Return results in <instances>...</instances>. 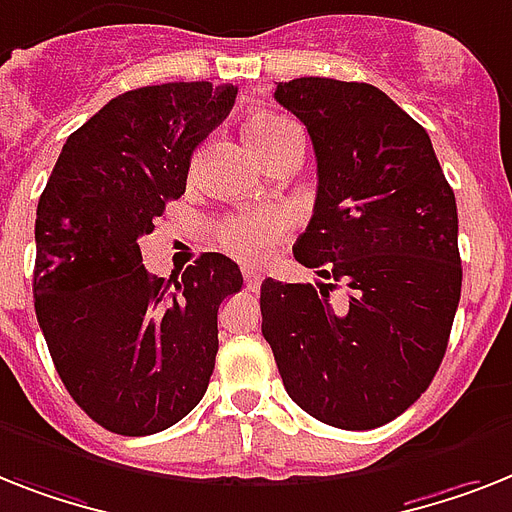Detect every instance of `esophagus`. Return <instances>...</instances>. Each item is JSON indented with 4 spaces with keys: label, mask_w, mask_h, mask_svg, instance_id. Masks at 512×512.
I'll return each instance as SVG.
<instances>
[{
    "label": "esophagus",
    "mask_w": 512,
    "mask_h": 512,
    "mask_svg": "<svg viewBox=\"0 0 512 512\" xmlns=\"http://www.w3.org/2000/svg\"><path fill=\"white\" fill-rule=\"evenodd\" d=\"M243 277H246V287H248V290H251V293H256V290H259V287H261V274L256 272L253 266H246V269H243Z\"/></svg>",
    "instance_id": "esophagus-1"
}]
</instances>
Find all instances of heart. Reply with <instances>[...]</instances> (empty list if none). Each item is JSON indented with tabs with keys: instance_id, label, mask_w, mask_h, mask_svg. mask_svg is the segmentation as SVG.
<instances>
[{
	"instance_id": "1",
	"label": "heart",
	"mask_w": 512,
	"mask_h": 512,
	"mask_svg": "<svg viewBox=\"0 0 512 512\" xmlns=\"http://www.w3.org/2000/svg\"><path fill=\"white\" fill-rule=\"evenodd\" d=\"M246 138L253 154L266 162L269 156L285 149L287 143L298 141L301 135L293 122L280 114H256L246 122ZM287 230H290V219L285 211L269 209L225 219L217 230V240L227 253L256 264L274 251V246L285 238Z\"/></svg>"
}]
</instances>
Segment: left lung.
I'll return each mask as SVG.
<instances>
[{"label": "left lung", "mask_w": 512, "mask_h": 512, "mask_svg": "<svg viewBox=\"0 0 512 512\" xmlns=\"http://www.w3.org/2000/svg\"><path fill=\"white\" fill-rule=\"evenodd\" d=\"M274 99L306 125L319 175L293 253L332 282L264 280L261 332L308 416L377 429L445 358L463 282L455 193L429 133L379 88L295 78ZM335 281L349 287L345 304L328 301Z\"/></svg>", "instance_id": "1"}]
</instances>
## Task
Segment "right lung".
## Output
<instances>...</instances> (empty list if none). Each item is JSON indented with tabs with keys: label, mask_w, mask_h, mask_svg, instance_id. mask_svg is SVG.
Instances as JSON below:
<instances>
[{
	"label": "right lung",
	"mask_w": 512,
	"mask_h": 512,
	"mask_svg": "<svg viewBox=\"0 0 512 512\" xmlns=\"http://www.w3.org/2000/svg\"><path fill=\"white\" fill-rule=\"evenodd\" d=\"M235 94L209 80L125 91L67 138L38 198V327L70 398L114 434L162 432L209 387L219 306L243 274L204 253L164 282L138 240L185 193L190 156Z\"/></svg>",
	"instance_id": "obj_1"
}]
</instances>
